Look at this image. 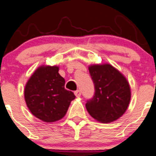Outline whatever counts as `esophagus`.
<instances>
[{"label": "esophagus", "instance_id": "obj_1", "mask_svg": "<svg viewBox=\"0 0 156 156\" xmlns=\"http://www.w3.org/2000/svg\"><path fill=\"white\" fill-rule=\"evenodd\" d=\"M74 94H75V96H76V97H80V96H81V92L80 90H76V91L74 92Z\"/></svg>", "mask_w": 156, "mask_h": 156}]
</instances>
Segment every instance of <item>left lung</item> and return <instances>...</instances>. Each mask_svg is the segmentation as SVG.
<instances>
[{"instance_id":"1","label":"left lung","mask_w":156,"mask_h":156,"mask_svg":"<svg viewBox=\"0 0 156 156\" xmlns=\"http://www.w3.org/2000/svg\"><path fill=\"white\" fill-rule=\"evenodd\" d=\"M95 87L93 99L86 108L93 119L109 123L126 112L131 99V90L125 76L109 63L89 66Z\"/></svg>"}]
</instances>
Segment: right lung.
<instances>
[{
  "instance_id": "add662e5",
  "label": "right lung",
  "mask_w": 156,
  "mask_h": 156,
  "mask_svg": "<svg viewBox=\"0 0 156 156\" xmlns=\"http://www.w3.org/2000/svg\"><path fill=\"white\" fill-rule=\"evenodd\" d=\"M59 66H39L27 82L24 99L31 113L45 122L61 119L68 110L73 93L64 88L65 80Z\"/></svg>"
}]
</instances>
